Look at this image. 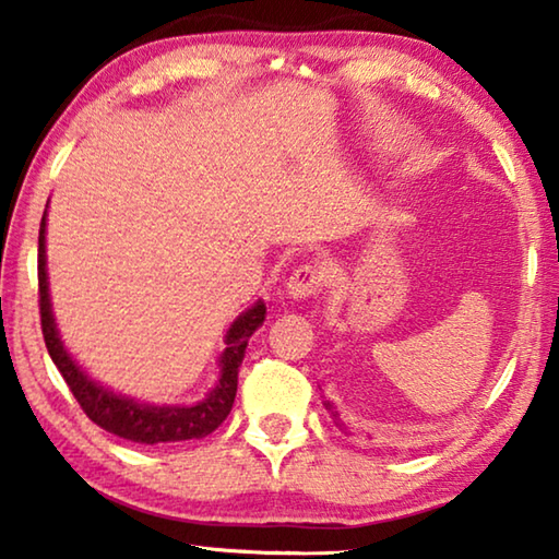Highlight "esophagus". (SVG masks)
<instances>
[{"label":"esophagus","mask_w":559,"mask_h":559,"mask_svg":"<svg viewBox=\"0 0 559 559\" xmlns=\"http://www.w3.org/2000/svg\"><path fill=\"white\" fill-rule=\"evenodd\" d=\"M320 290H323V271L316 266H300L288 278V296L296 300L313 298Z\"/></svg>","instance_id":"obj_1"}]
</instances>
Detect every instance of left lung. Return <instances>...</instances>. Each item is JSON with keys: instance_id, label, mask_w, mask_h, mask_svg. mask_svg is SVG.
<instances>
[{"instance_id": "obj_1", "label": "left lung", "mask_w": 559, "mask_h": 559, "mask_svg": "<svg viewBox=\"0 0 559 559\" xmlns=\"http://www.w3.org/2000/svg\"><path fill=\"white\" fill-rule=\"evenodd\" d=\"M325 409L330 412V416H333V419H335V424H337V427H340V429H343V431H347V429H345V424H343V421H340V416H337V412H335V406H333V404H330L328 400H325Z\"/></svg>"}]
</instances>
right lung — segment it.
<instances>
[{
  "label": "right lung",
  "mask_w": 559,
  "mask_h": 559,
  "mask_svg": "<svg viewBox=\"0 0 559 559\" xmlns=\"http://www.w3.org/2000/svg\"><path fill=\"white\" fill-rule=\"evenodd\" d=\"M39 310L46 349L59 367L66 384L73 392L75 402L86 412L93 424L108 433L135 443H175L187 439H202L212 433L229 416L239 382V365L249 345V337L266 320V302L257 300L249 310L234 320L224 335V353L219 355V377L216 384L200 402L192 404H145L132 396L108 390L106 384L83 370L75 357L66 349L59 325H56L51 296H49V269H46V212L39 229Z\"/></svg>",
  "instance_id": "1"
}]
</instances>
